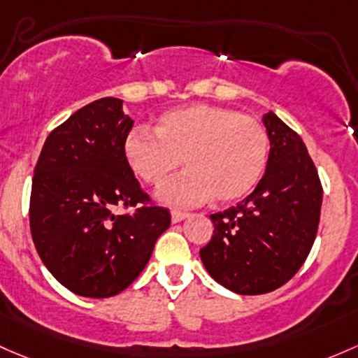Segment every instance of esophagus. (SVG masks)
Returning <instances> with one entry per match:
<instances>
[{
	"label": "esophagus",
	"mask_w": 358,
	"mask_h": 358,
	"mask_svg": "<svg viewBox=\"0 0 358 358\" xmlns=\"http://www.w3.org/2000/svg\"><path fill=\"white\" fill-rule=\"evenodd\" d=\"M187 216H189V214L182 213V210H171V221H173V223H180V221L185 220Z\"/></svg>",
	"instance_id": "obj_1"
}]
</instances>
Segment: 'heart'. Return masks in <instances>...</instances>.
Masks as SVG:
<instances>
[{
    "label": "heart",
    "instance_id": "obj_1",
    "mask_svg": "<svg viewBox=\"0 0 358 358\" xmlns=\"http://www.w3.org/2000/svg\"><path fill=\"white\" fill-rule=\"evenodd\" d=\"M130 131L123 156L137 178L159 187L176 171L187 169L157 192L169 206H187L213 195L235 202L250 194L264 175L269 137L257 120L235 110L190 104L157 116L152 127Z\"/></svg>",
    "mask_w": 358,
    "mask_h": 358
}]
</instances>
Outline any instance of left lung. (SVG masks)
<instances>
[{"label":"left lung","mask_w":358,"mask_h":358,"mask_svg":"<svg viewBox=\"0 0 358 358\" xmlns=\"http://www.w3.org/2000/svg\"><path fill=\"white\" fill-rule=\"evenodd\" d=\"M264 176L236 208L210 214L214 235L201 261L214 281L238 295L283 287L306 262L319 227L322 187L306 144L273 111Z\"/></svg>","instance_id":"left-lung-1"}]
</instances>
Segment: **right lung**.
I'll use <instances>...</instances> for the list:
<instances>
[{
	"label": "right lung",
	"instance_id": "right-lung-1",
	"mask_svg": "<svg viewBox=\"0 0 358 358\" xmlns=\"http://www.w3.org/2000/svg\"><path fill=\"white\" fill-rule=\"evenodd\" d=\"M131 127L122 99L94 101L51 131L34 169V245L52 276L80 296L108 299L130 287L171 224L169 210L156 206L113 213L149 201L123 156Z\"/></svg>",
	"mask_w": 358,
	"mask_h": 358
}]
</instances>
